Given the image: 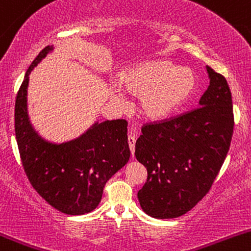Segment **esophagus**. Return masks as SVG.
Masks as SVG:
<instances>
[{"mask_svg": "<svg viewBox=\"0 0 251 251\" xmlns=\"http://www.w3.org/2000/svg\"><path fill=\"white\" fill-rule=\"evenodd\" d=\"M135 136L134 135H129L128 136V144H129V149H130V152H131V156H134V151H135Z\"/></svg>", "mask_w": 251, "mask_h": 251, "instance_id": "esophagus-1", "label": "esophagus"}]
</instances>
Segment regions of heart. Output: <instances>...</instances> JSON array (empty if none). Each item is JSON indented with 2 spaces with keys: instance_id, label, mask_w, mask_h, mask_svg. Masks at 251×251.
Returning <instances> with one entry per match:
<instances>
[{
  "instance_id": "b5f03b06",
  "label": "heart",
  "mask_w": 251,
  "mask_h": 251,
  "mask_svg": "<svg viewBox=\"0 0 251 251\" xmlns=\"http://www.w3.org/2000/svg\"><path fill=\"white\" fill-rule=\"evenodd\" d=\"M197 75L192 69L177 68L169 60H153L122 71L120 84L134 97H140L139 110L144 117L159 121L172 115L191 99L197 89ZM116 102H125L120 89H113Z\"/></svg>"
}]
</instances>
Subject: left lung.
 Listing matches in <instances>:
<instances>
[{"instance_id":"8db88e82","label":"left lung","mask_w":251,"mask_h":251,"mask_svg":"<svg viewBox=\"0 0 251 251\" xmlns=\"http://www.w3.org/2000/svg\"><path fill=\"white\" fill-rule=\"evenodd\" d=\"M210 82L200 107L143 126L135 157L147 169L138 192L141 209L156 219L190 211L208 193L233 134L232 95L226 78L206 66Z\"/></svg>"}]
</instances>
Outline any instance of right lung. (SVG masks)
I'll return each mask as SVG.
<instances>
[{
    "label": "right lung",
    "instance_id": "add662e5",
    "mask_svg": "<svg viewBox=\"0 0 251 251\" xmlns=\"http://www.w3.org/2000/svg\"><path fill=\"white\" fill-rule=\"evenodd\" d=\"M54 46L30 65L15 100V136L26 176L42 198L68 215H83L99 205L104 186L128 163L126 121H95L72 140L54 143L33 128L27 110L30 74Z\"/></svg>",
    "mask_w": 251,
    "mask_h": 251
}]
</instances>
